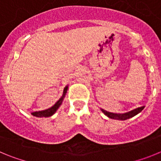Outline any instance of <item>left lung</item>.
<instances>
[{"mask_svg":"<svg viewBox=\"0 0 161 161\" xmlns=\"http://www.w3.org/2000/svg\"><path fill=\"white\" fill-rule=\"evenodd\" d=\"M143 109H144V106H141V107L136 108V109H133V110H131V111L126 112V113H124V114L111 113V112H108L103 109H101V110H102V111L103 112V113L107 116V117L110 118V119H117V120H126V119H130V118L136 116V114L140 113Z\"/></svg>","mask_w":161,"mask_h":161,"instance_id":"8db88e82","label":"left lung"}]
</instances>
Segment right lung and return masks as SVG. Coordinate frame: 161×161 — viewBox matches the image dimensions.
<instances>
[{"instance_id": "add662e5", "label": "right lung", "mask_w": 161, "mask_h": 161, "mask_svg": "<svg viewBox=\"0 0 161 161\" xmlns=\"http://www.w3.org/2000/svg\"><path fill=\"white\" fill-rule=\"evenodd\" d=\"M68 89V86L67 85L66 87L64 88V93H63V95H62V97L59 98V100L58 101V102H56V103H55L53 106H52V107L49 108V109H45V110H42V111L33 112V113H31V114L34 115V116H35V117H38V118H42V117L46 118V117H50V116L53 115L55 113V111H56V110L59 109V107L60 106V105L62 104V102H63L64 98L65 95H66Z\"/></svg>"}]
</instances>
